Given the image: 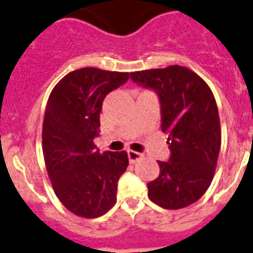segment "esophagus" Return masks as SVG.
I'll use <instances>...</instances> for the list:
<instances>
[{"instance_id": "1", "label": "esophagus", "mask_w": 253, "mask_h": 253, "mask_svg": "<svg viewBox=\"0 0 253 253\" xmlns=\"http://www.w3.org/2000/svg\"><path fill=\"white\" fill-rule=\"evenodd\" d=\"M127 154H128V161H130V163L137 162L139 159H141L144 157L141 153L133 152V150H127Z\"/></svg>"}]
</instances>
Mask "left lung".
Returning a JSON list of instances; mask_svg holds the SVG:
<instances>
[{
    "instance_id": "8db88e82",
    "label": "left lung",
    "mask_w": 253,
    "mask_h": 253,
    "mask_svg": "<svg viewBox=\"0 0 253 253\" xmlns=\"http://www.w3.org/2000/svg\"><path fill=\"white\" fill-rule=\"evenodd\" d=\"M130 77L156 92L162 131L169 135V158L158 161L161 172L148 184V195L163 209H184L205 194L217 165L221 130L215 97L202 78L180 65Z\"/></svg>"
}]
</instances>
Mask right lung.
<instances>
[{"mask_svg": "<svg viewBox=\"0 0 253 253\" xmlns=\"http://www.w3.org/2000/svg\"><path fill=\"white\" fill-rule=\"evenodd\" d=\"M128 73L81 68L51 91L42 127V149L55 194L74 215L95 218L117 202V185L127 169L123 152L100 153V112L109 92L125 84Z\"/></svg>", "mask_w": 253, "mask_h": 253, "instance_id": "1", "label": "right lung"}]
</instances>
